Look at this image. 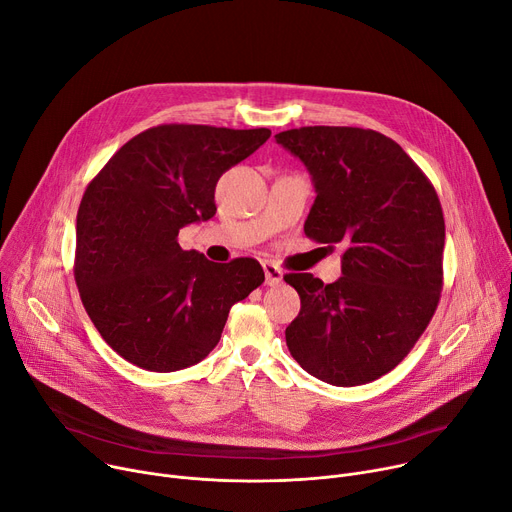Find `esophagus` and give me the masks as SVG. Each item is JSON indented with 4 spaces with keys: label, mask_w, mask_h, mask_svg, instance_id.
Wrapping results in <instances>:
<instances>
[{
    "label": "esophagus",
    "mask_w": 512,
    "mask_h": 512,
    "mask_svg": "<svg viewBox=\"0 0 512 512\" xmlns=\"http://www.w3.org/2000/svg\"><path fill=\"white\" fill-rule=\"evenodd\" d=\"M264 268V277H266V285L268 287H277L283 281V270L274 264V262H262Z\"/></svg>",
    "instance_id": "1"
}]
</instances>
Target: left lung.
I'll return each mask as SVG.
<instances>
[{
	"instance_id": "left-lung-1",
	"label": "left lung",
	"mask_w": 512,
	"mask_h": 512,
	"mask_svg": "<svg viewBox=\"0 0 512 512\" xmlns=\"http://www.w3.org/2000/svg\"><path fill=\"white\" fill-rule=\"evenodd\" d=\"M274 139L316 188L307 238L346 246L336 283L285 274L301 297L285 330L289 352L330 385L375 381L408 355L439 305L445 219L437 190L396 141L371 129L301 127Z\"/></svg>"
}]
</instances>
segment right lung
I'll list each match as a JSON object with an SVG mask.
<instances>
[{
    "instance_id": "add662e5",
    "label": "right lung",
    "mask_w": 512,
    "mask_h": 512,
    "mask_svg": "<svg viewBox=\"0 0 512 512\" xmlns=\"http://www.w3.org/2000/svg\"><path fill=\"white\" fill-rule=\"evenodd\" d=\"M268 129L160 125L116 151L88 184L75 225V283L106 344L155 373L203 361L233 303L264 283L254 258L211 262L178 231L215 215L223 172Z\"/></svg>"
}]
</instances>
